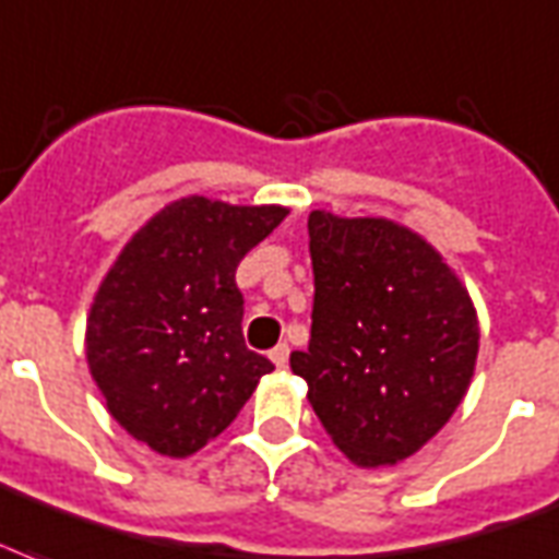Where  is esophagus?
Returning <instances> with one entry per match:
<instances>
[{"instance_id":"34e87169","label":"esophagus","mask_w":559,"mask_h":559,"mask_svg":"<svg viewBox=\"0 0 559 559\" xmlns=\"http://www.w3.org/2000/svg\"><path fill=\"white\" fill-rule=\"evenodd\" d=\"M270 357H272V364L278 366V369H284V366H287V357H289V346H287V343H278V346H275L270 352Z\"/></svg>"}]
</instances>
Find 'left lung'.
Wrapping results in <instances>:
<instances>
[{
	"instance_id": "1",
	"label": "left lung",
	"mask_w": 559,
	"mask_h": 559,
	"mask_svg": "<svg viewBox=\"0 0 559 559\" xmlns=\"http://www.w3.org/2000/svg\"><path fill=\"white\" fill-rule=\"evenodd\" d=\"M313 325L289 366L352 463L393 466L457 411L478 360V313L442 254L381 216H308Z\"/></svg>"
}]
</instances>
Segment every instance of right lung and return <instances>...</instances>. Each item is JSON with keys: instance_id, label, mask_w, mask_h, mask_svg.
<instances>
[{"instance_id": "obj_1", "label": "right lung", "mask_w": 559, "mask_h": 559, "mask_svg": "<svg viewBox=\"0 0 559 559\" xmlns=\"http://www.w3.org/2000/svg\"><path fill=\"white\" fill-rule=\"evenodd\" d=\"M287 213L281 204L178 199L126 242L93 296V381L110 416L157 454H195L275 369L246 348L234 275Z\"/></svg>"}]
</instances>
